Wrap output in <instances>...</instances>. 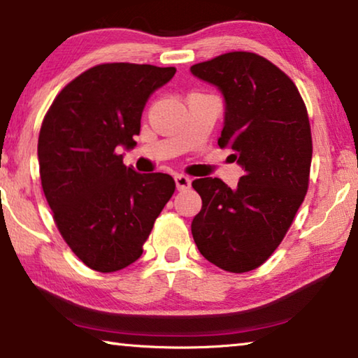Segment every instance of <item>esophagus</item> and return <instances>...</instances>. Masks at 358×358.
I'll list each match as a JSON object with an SVG mask.
<instances>
[{"label": "esophagus", "mask_w": 358, "mask_h": 358, "mask_svg": "<svg viewBox=\"0 0 358 358\" xmlns=\"http://www.w3.org/2000/svg\"><path fill=\"white\" fill-rule=\"evenodd\" d=\"M175 185H177L178 191L188 189L191 186V180L188 177H185V175H175Z\"/></svg>", "instance_id": "34e87169"}]
</instances>
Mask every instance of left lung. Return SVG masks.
<instances>
[{"instance_id":"obj_1","label":"left lung","mask_w":358,"mask_h":358,"mask_svg":"<svg viewBox=\"0 0 358 358\" xmlns=\"http://www.w3.org/2000/svg\"><path fill=\"white\" fill-rule=\"evenodd\" d=\"M220 90L225 120L218 146L244 170L231 189L220 178H197L202 209L191 233L218 268L244 273L280 246L308 188L312 133L292 80L265 57L234 51L191 66Z\"/></svg>"}]
</instances>
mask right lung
I'll return each instance as SVG.
<instances>
[{"label": "right lung", "instance_id": "right-lung-1", "mask_svg": "<svg viewBox=\"0 0 358 358\" xmlns=\"http://www.w3.org/2000/svg\"><path fill=\"white\" fill-rule=\"evenodd\" d=\"M175 72L149 64H99L64 87L43 120V193L64 241L101 273L141 257L175 191L170 175L138 173L119 154L136 145L148 99Z\"/></svg>", "mask_w": 358, "mask_h": 358}]
</instances>
